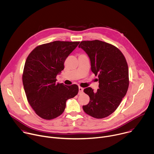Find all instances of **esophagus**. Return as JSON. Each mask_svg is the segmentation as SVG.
Masks as SVG:
<instances>
[{
	"label": "esophagus",
	"instance_id": "esophagus-1",
	"mask_svg": "<svg viewBox=\"0 0 154 154\" xmlns=\"http://www.w3.org/2000/svg\"><path fill=\"white\" fill-rule=\"evenodd\" d=\"M79 93H81L83 92V88H82L81 86H79Z\"/></svg>",
	"mask_w": 154,
	"mask_h": 154
}]
</instances>
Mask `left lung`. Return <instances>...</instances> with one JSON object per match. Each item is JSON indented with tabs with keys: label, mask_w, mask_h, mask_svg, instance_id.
Listing matches in <instances>:
<instances>
[{
	"label": "left lung",
	"mask_w": 154,
	"mask_h": 154,
	"mask_svg": "<svg viewBox=\"0 0 154 154\" xmlns=\"http://www.w3.org/2000/svg\"><path fill=\"white\" fill-rule=\"evenodd\" d=\"M81 48L89 56L91 71L99 78V88L94 92L84 89L90 102L83 106L84 112L97 119L112 114L125 96L129 85L128 68L125 57L116 46L102 41H83Z\"/></svg>",
	"instance_id": "left-lung-1"
}]
</instances>
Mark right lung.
<instances>
[{
    "mask_svg": "<svg viewBox=\"0 0 154 154\" xmlns=\"http://www.w3.org/2000/svg\"><path fill=\"white\" fill-rule=\"evenodd\" d=\"M79 41H55L36 47L27 57L23 82L29 103L40 118L51 120L60 116L66 102L75 97L79 86L57 83V75Z\"/></svg>",
    "mask_w": 154,
    "mask_h": 154,
    "instance_id": "add662e5",
    "label": "right lung"
}]
</instances>
